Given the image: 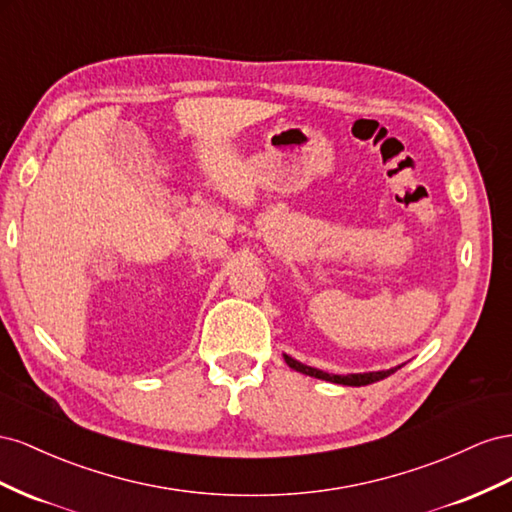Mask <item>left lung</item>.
<instances>
[{
  "mask_svg": "<svg viewBox=\"0 0 512 512\" xmlns=\"http://www.w3.org/2000/svg\"><path fill=\"white\" fill-rule=\"evenodd\" d=\"M285 362L289 364L291 369H296L304 375H311V377H317V379H326V382H332V384H343V386H367V384H373V382H379V379L388 377L390 373H394L399 367L394 369H388V371H369V373H347V375H334V373H326V371H319L315 367H306V364L298 362L296 358H291L287 354H283Z\"/></svg>",
  "mask_w": 512,
  "mask_h": 512,
  "instance_id": "1",
  "label": "left lung"
}]
</instances>
